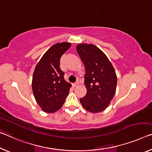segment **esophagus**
<instances>
[{
	"label": "esophagus",
	"mask_w": 152,
	"mask_h": 152,
	"mask_svg": "<svg viewBox=\"0 0 152 152\" xmlns=\"http://www.w3.org/2000/svg\"><path fill=\"white\" fill-rule=\"evenodd\" d=\"M78 85H79V82H78V81H77V82L73 83V86H74V87H75V86H77Z\"/></svg>",
	"instance_id": "1"
}]
</instances>
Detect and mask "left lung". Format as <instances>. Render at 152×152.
I'll use <instances>...</instances> for the list:
<instances>
[{"mask_svg": "<svg viewBox=\"0 0 152 152\" xmlns=\"http://www.w3.org/2000/svg\"><path fill=\"white\" fill-rule=\"evenodd\" d=\"M77 51L86 69V96L80 99L84 109L92 113L104 111L115 95L117 76L107 56L92 44H79Z\"/></svg>", "mask_w": 152, "mask_h": 152, "instance_id": "1", "label": "left lung"}]
</instances>
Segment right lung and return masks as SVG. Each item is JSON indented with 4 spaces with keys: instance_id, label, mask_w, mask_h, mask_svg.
I'll return each instance as SVG.
<instances>
[{
    "instance_id": "right-lung-1",
    "label": "right lung",
    "mask_w": 152,
    "mask_h": 152,
    "mask_svg": "<svg viewBox=\"0 0 152 152\" xmlns=\"http://www.w3.org/2000/svg\"><path fill=\"white\" fill-rule=\"evenodd\" d=\"M71 45L66 42L52 45L34 69L32 81L33 94L42 110L47 113H53L61 108L71 87V83L64 80V73L60 67V58Z\"/></svg>"
}]
</instances>
